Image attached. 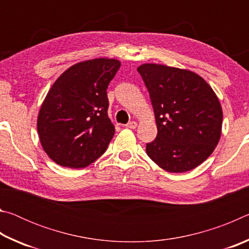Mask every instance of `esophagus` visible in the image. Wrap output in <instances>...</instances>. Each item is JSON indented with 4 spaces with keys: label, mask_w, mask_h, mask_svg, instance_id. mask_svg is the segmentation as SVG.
I'll list each match as a JSON object with an SVG mask.
<instances>
[{
    "label": "esophagus",
    "mask_w": 249,
    "mask_h": 249,
    "mask_svg": "<svg viewBox=\"0 0 249 249\" xmlns=\"http://www.w3.org/2000/svg\"><path fill=\"white\" fill-rule=\"evenodd\" d=\"M125 126H126V128L134 129V128H136V127H137V123H136V122H135V121H132V122H129L128 124H126Z\"/></svg>",
    "instance_id": "esophagus-1"
}]
</instances>
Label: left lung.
Instances as JSON below:
<instances>
[{
	"label": "left lung",
	"mask_w": 249,
	"mask_h": 249,
	"mask_svg": "<svg viewBox=\"0 0 249 249\" xmlns=\"http://www.w3.org/2000/svg\"><path fill=\"white\" fill-rule=\"evenodd\" d=\"M137 71L149 92L158 129L146 146L147 155L168 172L195 169L221 137L223 112L215 92L190 70L144 64Z\"/></svg>",
	"instance_id": "left-lung-1"
}]
</instances>
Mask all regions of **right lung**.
Here are the masks:
<instances>
[{
	"label": "right lung",
	"mask_w": 249,
	"mask_h": 249,
	"mask_svg": "<svg viewBox=\"0 0 249 249\" xmlns=\"http://www.w3.org/2000/svg\"><path fill=\"white\" fill-rule=\"evenodd\" d=\"M121 62L96 58L71 66L59 77L38 113L46 154L62 167L84 168L107 150L115 128L107 116V89Z\"/></svg>",
	"instance_id": "1"
}]
</instances>
